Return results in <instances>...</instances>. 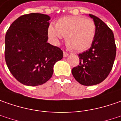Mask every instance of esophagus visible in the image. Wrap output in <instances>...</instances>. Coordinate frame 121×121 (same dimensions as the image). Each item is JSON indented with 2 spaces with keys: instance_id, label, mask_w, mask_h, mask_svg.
Returning a JSON list of instances; mask_svg holds the SVG:
<instances>
[{
  "instance_id": "1",
  "label": "esophagus",
  "mask_w": 121,
  "mask_h": 121,
  "mask_svg": "<svg viewBox=\"0 0 121 121\" xmlns=\"http://www.w3.org/2000/svg\"><path fill=\"white\" fill-rule=\"evenodd\" d=\"M68 55H69L68 53L65 52H64V57H66L68 56Z\"/></svg>"
}]
</instances>
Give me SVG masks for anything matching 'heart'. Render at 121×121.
I'll return each mask as SVG.
<instances>
[{
  "label": "heart",
  "instance_id": "heart-1",
  "mask_svg": "<svg viewBox=\"0 0 121 121\" xmlns=\"http://www.w3.org/2000/svg\"><path fill=\"white\" fill-rule=\"evenodd\" d=\"M96 25L90 19L78 16H68L59 19L56 27L49 26L48 35L56 43L62 37L69 48L77 52L89 48L94 41Z\"/></svg>",
  "mask_w": 121,
  "mask_h": 121
}]
</instances>
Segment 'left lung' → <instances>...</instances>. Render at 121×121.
<instances>
[{
	"mask_svg": "<svg viewBox=\"0 0 121 121\" xmlns=\"http://www.w3.org/2000/svg\"><path fill=\"white\" fill-rule=\"evenodd\" d=\"M96 25V33L91 48L78 55L79 65L72 70L74 78L84 86L98 84L106 79L112 68L116 45L114 34L101 19L89 15Z\"/></svg>",
	"mask_w": 121,
	"mask_h": 121,
	"instance_id": "1",
	"label": "left lung"
}]
</instances>
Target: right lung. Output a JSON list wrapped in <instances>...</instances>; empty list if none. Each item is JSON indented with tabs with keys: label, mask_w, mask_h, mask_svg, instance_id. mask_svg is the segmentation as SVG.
I'll list each match as a JSON object with an SVG mask.
<instances>
[{
	"label": "right lung",
	"mask_w": 121,
	"mask_h": 121,
	"mask_svg": "<svg viewBox=\"0 0 121 121\" xmlns=\"http://www.w3.org/2000/svg\"><path fill=\"white\" fill-rule=\"evenodd\" d=\"M49 20V16L41 13L22 15L6 31V65L13 76L24 85L45 83L52 76L54 64L63 57L60 48L48 43Z\"/></svg>",
	"instance_id": "right-lung-1"
}]
</instances>
